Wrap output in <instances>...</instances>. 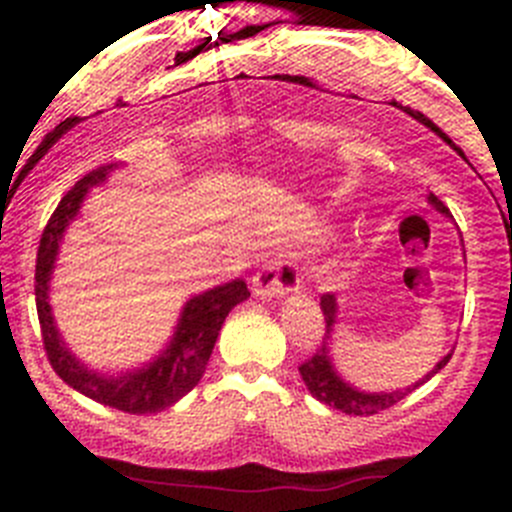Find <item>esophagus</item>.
Segmentation results:
<instances>
[{"label": "esophagus", "mask_w": 512, "mask_h": 512, "mask_svg": "<svg viewBox=\"0 0 512 512\" xmlns=\"http://www.w3.org/2000/svg\"><path fill=\"white\" fill-rule=\"evenodd\" d=\"M301 280V270L293 262H270L262 265L252 278V293L262 301H273L285 296L288 290H296Z\"/></svg>", "instance_id": "34e87169"}]
</instances>
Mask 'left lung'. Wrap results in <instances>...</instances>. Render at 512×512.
Wrapping results in <instances>:
<instances>
[{"label": "left lung", "instance_id": "left-lung-1", "mask_svg": "<svg viewBox=\"0 0 512 512\" xmlns=\"http://www.w3.org/2000/svg\"><path fill=\"white\" fill-rule=\"evenodd\" d=\"M428 204L434 206L436 211H441V214H449V209L444 206V201L436 199L434 193L428 196ZM321 311H324V319H326L324 344H321V347L313 352V357L306 359V362H303L298 370H301L303 382H306V388L311 390L313 398L321 400V403H326V405H331V408H336V411L349 413V416H372V413L385 411V408L395 405L398 400H403L408 393H413L418 385H423V382L431 380V377H434L436 372H439L441 367H444L446 362L451 359V352H449L444 359H441L439 365L434 367V370L428 372L426 377H421V380H418L416 385H411V388L393 390V393H362V390L352 388L349 382H344L342 377L336 375L334 365H331V359H329V339H331V331H334V324H336V298L329 296V293H326V296H321Z\"/></svg>", "mask_w": 512, "mask_h": 512}]
</instances>
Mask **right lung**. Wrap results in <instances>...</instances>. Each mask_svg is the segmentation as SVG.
I'll use <instances>...</instances> for the list:
<instances>
[{
    "mask_svg": "<svg viewBox=\"0 0 512 512\" xmlns=\"http://www.w3.org/2000/svg\"><path fill=\"white\" fill-rule=\"evenodd\" d=\"M114 168L117 165H101V168L86 173L63 196L61 204L55 206L53 216H50L43 229V237H40L38 262H35V306H38L45 354H48L50 365L58 372V377L81 395L96 400V403H104L122 413H137L140 416V413L163 411V408L181 400L188 390L199 385L201 375H204L206 365H209L216 336L222 331L224 319H227L229 311L237 303H242L250 296V290H247L245 280L237 278L224 285H216V288L206 290V293H199V296H193L183 306L176 334L170 339L168 349L158 359H153L150 365L142 367V370L124 372L119 377H107L81 365L68 352L61 334H58L53 324V313H50L48 303L50 273H53L55 255H58L63 232H66L68 224L73 222V216L78 214V209L84 204L89 188L104 181L109 176V170Z\"/></svg>",
    "mask_w": 512,
    "mask_h": 512,
    "instance_id": "right-lung-1",
    "label": "right lung"
}]
</instances>
